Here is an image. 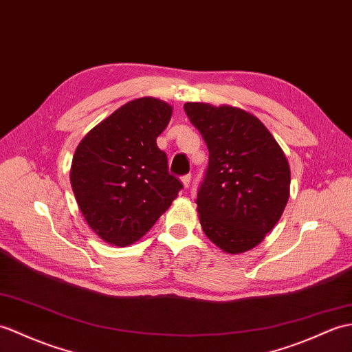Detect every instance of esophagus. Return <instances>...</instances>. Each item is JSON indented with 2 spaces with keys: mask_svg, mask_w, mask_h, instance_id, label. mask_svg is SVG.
<instances>
[{
  "mask_svg": "<svg viewBox=\"0 0 352 352\" xmlns=\"http://www.w3.org/2000/svg\"><path fill=\"white\" fill-rule=\"evenodd\" d=\"M190 179H192V175H190V174H186V175H183V177H182V182H183L184 187H189V184H190Z\"/></svg>",
  "mask_w": 352,
  "mask_h": 352,
  "instance_id": "34e87169",
  "label": "esophagus"
}]
</instances>
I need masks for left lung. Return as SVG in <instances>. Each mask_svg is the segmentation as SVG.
Returning a JSON list of instances; mask_svg holds the SVG:
<instances>
[{
	"label": "left lung",
	"mask_w": 352,
	"mask_h": 352,
	"mask_svg": "<svg viewBox=\"0 0 352 352\" xmlns=\"http://www.w3.org/2000/svg\"><path fill=\"white\" fill-rule=\"evenodd\" d=\"M184 111L210 151L196 196L202 231L226 253L255 248L287 207V157L263 122L246 111L192 102Z\"/></svg>",
	"instance_id": "1"
}]
</instances>
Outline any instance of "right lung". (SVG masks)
Segmentation results:
<instances>
[{"label":"right lung","mask_w":352,"mask_h":352,"mask_svg":"<svg viewBox=\"0 0 352 352\" xmlns=\"http://www.w3.org/2000/svg\"><path fill=\"white\" fill-rule=\"evenodd\" d=\"M170 116L173 106L142 97L121 106L78 145L72 189L87 223L106 243L129 246L141 239L183 189L156 144Z\"/></svg>","instance_id":"right-lung-1"}]
</instances>
